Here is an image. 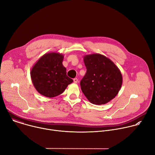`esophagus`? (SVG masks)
I'll return each instance as SVG.
<instances>
[{"mask_svg": "<svg viewBox=\"0 0 155 155\" xmlns=\"http://www.w3.org/2000/svg\"><path fill=\"white\" fill-rule=\"evenodd\" d=\"M74 83H77L78 82V78H74Z\"/></svg>", "mask_w": 155, "mask_h": 155, "instance_id": "1", "label": "esophagus"}]
</instances>
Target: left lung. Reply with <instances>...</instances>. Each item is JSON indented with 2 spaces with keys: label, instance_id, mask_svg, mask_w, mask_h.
<instances>
[{
  "label": "left lung",
  "instance_id": "1",
  "mask_svg": "<svg viewBox=\"0 0 155 155\" xmlns=\"http://www.w3.org/2000/svg\"><path fill=\"white\" fill-rule=\"evenodd\" d=\"M86 73L80 81L81 89L91 103L105 104L118 93L123 83L121 73L109 58L101 54L83 56Z\"/></svg>",
  "mask_w": 155,
  "mask_h": 155
}]
</instances>
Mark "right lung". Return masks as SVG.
I'll return each instance as SVG.
<instances>
[{
    "label": "right lung",
    "mask_w": 155,
    "mask_h": 155,
    "mask_svg": "<svg viewBox=\"0 0 155 155\" xmlns=\"http://www.w3.org/2000/svg\"><path fill=\"white\" fill-rule=\"evenodd\" d=\"M64 55L51 52L43 55L33 65L31 71L32 82L36 90L47 97L62 93L73 80L66 75L62 65Z\"/></svg>",
    "instance_id": "1"
}]
</instances>
